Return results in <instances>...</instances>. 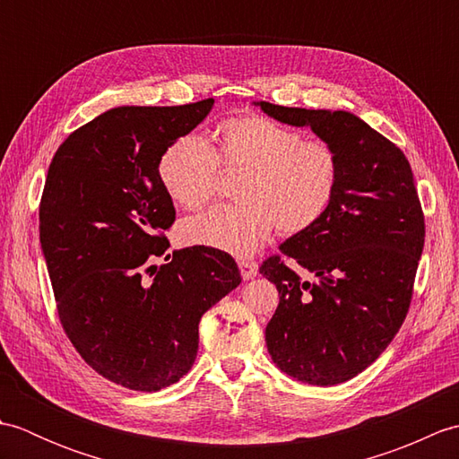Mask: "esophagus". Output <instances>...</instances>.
<instances>
[{"instance_id": "1", "label": "esophagus", "mask_w": 459, "mask_h": 459, "mask_svg": "<svg viewBox=\"0 0 459 459\" xmlns=\"http://www.w3.org/2000/svg\"><path fill=\"white\" fill-rule=\"evenodd\" d=\"M238 270L242 280H252L258 274V264L256 262H248V260H240L238 262Z\"/></svg>"}]
</instances>
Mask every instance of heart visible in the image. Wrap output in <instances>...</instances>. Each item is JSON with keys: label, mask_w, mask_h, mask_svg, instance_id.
<instances>
[{"label": "heart", "mask_w": 459, "mask_h": 459, "mask_svg": "<svg viewBox=\"0 0 459 459\" xmlns=\"http://www.w3.org/2000/svg\"><path fill=\"white\" fill-rule=\"evenodd\" d=\"M217 148L197 135L171 142L160 160V179L185 209L207 203L224 171L240 173L235 204H214L179 224V240L232 256H250L278 229L296 237L325 217L333 204L341 165L327 142L268 116L247 114L224 120L214 130Z\"/></svg>", "instance_id": "1"}]
</instances>
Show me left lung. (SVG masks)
Returning a JSON list of instances; mask_svg holds the SVG:
<instances>
[{"label": "left lung", "instance_id": "1", "mask_svg": "<svg viewBox=\"0 0 459 459\" xmlns=\"http://www.w3.org/2000/svg\"><path fill=\"white\" fill-rule=\"evenodd\" d=\"M272 118L309 126L335 150L337 197L316 227L280 245L260 274L280 294L266 345L281 373L317 386L373 365L401 329L424 248V214L406 155L355 114L255 102Z\"/></svg>", "mask_w": 459, "mask_h": 459}]
</instances>
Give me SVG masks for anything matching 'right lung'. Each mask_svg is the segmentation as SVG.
<instances>
[{
	"instance_id": "obj_1",
	"label": "right lung",
	"mask_w": 459,
	"mask_h": 459,
	"mask_svg": "<svg viewBox=\"0 0 459 459\" xmlns=\"http://www.w3.org/2000/svg\"><path fill=\"white\" fill-rule=\"evenodd\" d=\"M214 100L118 106L74 130L48 165L39 237L66 337L96 373L155 393L189 373L201 316L240 284L212 248H169L175 221L161 153L207 118Z\"/></svg>"
}]
</instances>
